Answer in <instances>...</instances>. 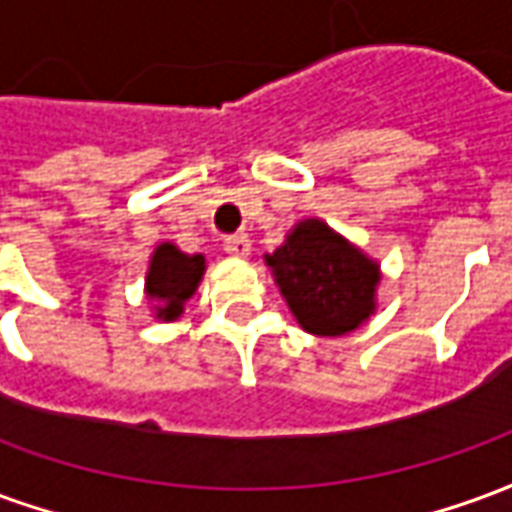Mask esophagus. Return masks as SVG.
Returning <instances> with one entry per match:
<instances>
[{
	"instance_id": "obj_1",
	"label": "esophagus",
	"mask_w": 512,
	"mask_h": 512,
	"mask_svg": "<svg viewBox=\"0 0 512 512\" xmlns=\"http://www.w3.org/2000/svg\"><path fill=\"white\" fill-rule=\"evenodd\" d=\"M249 249H252V241H249V235L235 233V235H227V238H224V252H227V255L246 257V255H249Z\"/></svg>"
}]
</instances>
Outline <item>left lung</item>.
<instances>
[{"instance_id": "1", "label": "left lung", "mask_w": 512, "mask_h": 512, "mask_svg": "<svg viewBox=\"0 0 512 512\" xmlns=\"http://www.w3.org/2000/svg\"><path fill=\"white\" fill-rule=\"evenodd\" d=\"M268 266L296 321L310 334L354 332L376 310L378 266L318 219L296 224Z\"/></svg>"}]
</instances>
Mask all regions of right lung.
<instances>
[{
  "label": "right lung",
  "instance_id": "add662e5",
  "mask_svg": "<svg viewBox=\"0 0 512 512\" xmlns=\"http://www.w3.org/2000/svg\"><path fill=\"white\" fill-rule=\"evenodd\" d=\"M202 271H205L202 255H183L172 244L158 246L147 271V296L161 301L158 318L164 321L178 318L183 312V301L191 299V293L197 290Z\"/></svg>",
  "mask_w": 512,
  "mask_h": 512
}]
</instances>
